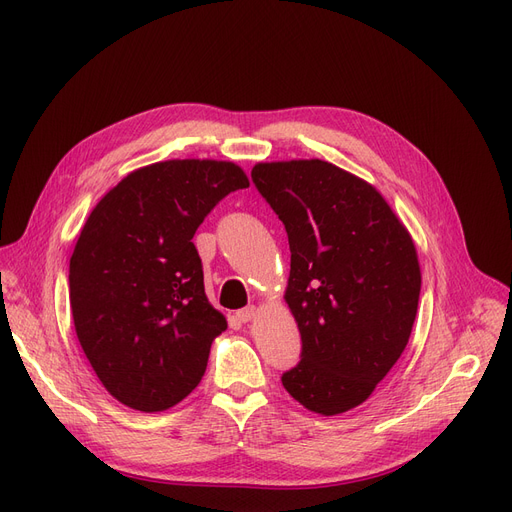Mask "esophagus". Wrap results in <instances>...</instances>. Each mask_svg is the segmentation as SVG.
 <instances>
[{"label": "esophagus", "mask_w": 512, "mask_h": 512, "mask_svg": "<svg viewBox=\"0 0 512 512\" xmlns=\"http://www.w3.org/2000/svg\"><path fill=\"white\" fill-rule=\"evenodd\" d=\"M257 307L255 305H249V307H245V309H240L238 313H236V317L242 321V324H247V321H251V319H255V315H257Z\"/></svg>", "instance_id": "obj_1"}]
</instances>
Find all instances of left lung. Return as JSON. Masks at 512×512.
<instances>
[{
    "mask_svg": "<svg viewBox=\"0 0 512 512\" xmlns=\"http://www.w3.org/2000/svg\"><path fill=\"white\" fill-rule=\"evenodd\" d=\"M251 176L290 245L284 301L303 359L282 386L311 413L351 411L409 342L421 290L413 236L378 188L330 161H259Z\"/></svg>",
    "mask_w": 512,
    "mask_h": 512,
    "instance_id": "left-lung-1",
    "label": "left lung"
}]
</instances>
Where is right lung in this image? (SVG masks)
Here are the masks:
<instances>
[{"label":"right lung","mask_w":512,"mask_h":512,"mask_svg":"<svg viewBox=\"0 0 512 512\" xmlns=\"http://www.w3.org/2000/svg\"><path fill=\"white\" fill-rule=\"evenodd\" d=\"M249 178L234 161L168 159L126 174L93 207L70 257L80 346L122 405L159 413L201 382L228 328L203 284L193 236Z\"/></svg>","instance_id":"obj_1"}]
</instances>
